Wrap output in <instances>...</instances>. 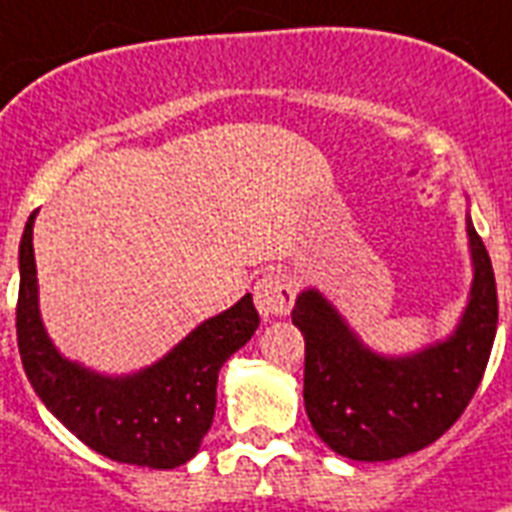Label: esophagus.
<instances>
[{
    "instance_id": "esophagus-1",
    "label": "esophagus",
    "mask_w": 512,
    "mask_h": 512,
    "mask_svg": "<svg viewBox=\"0 0 512 512\" xmlns=\"http://www.w3.org/2000/svg\"><path fill=\"white\" fill-rule=\"evenodd\" d=\"M261 316H285L295 303V282L285 272H266L253 287Z\"/></svg>"
}]
</instances>
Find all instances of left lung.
Here are the masks:
<instances>
[{
	"label": "left lung",
	"mask_w": 512,
	"mask_h": 512,
	"mask_svg": "<svg viewBox=\"0 0 512 512\" xmlns=\"http://www.w3.org/2000/svg\"><path fill=\"white\" fill-rule=\"evenodd\" d=\"M474 287L455 335L408 358L363 348L316 290L298 295L293 324L306 340L303 403L314 432L350 460L403 458L437 442L474 398L497 332V285L468 219Z\"/></svg>",
	"instance_id": "1"
}]
</instances>
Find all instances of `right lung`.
<instances>
[{
    "label": "right lung",
    "mask_w": 512,
    "mask_h": 512,
    "mask_svg": "<svg viewBox=\"0 0 512 512\" xmlns=\"http://www.w3.org/2000/svg\"><path fill=\"white\" fill-rule=\"evenodd\" d=\"M33 211L20 240L18 348L25 377L49 411L99 455L128 466L177 468L209 432L222 363L259 329L251 295L204 322L172 353L133 377H101L70 363L46 337L38 316Z\"/></svg>",
    "instance_id": "right-lung-1"
}]
</instances>
